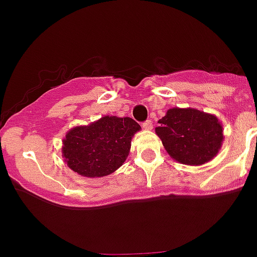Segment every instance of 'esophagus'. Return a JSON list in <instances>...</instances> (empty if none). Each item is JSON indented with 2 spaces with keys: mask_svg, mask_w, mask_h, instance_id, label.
<instances>
[{
  "mask_svg": "<svg viewBox=\"0 0 257 257\" xmlns=\"http://www.w3.org/2000/svg\"><path fill=\"white\" fill-rule=\"evenodd\" d=\"M142 128H144L145 131H150V129L153 128V122H151V120H146V121L142 122Z\"/></svg>",
  "mask_w": 257,
  "mask_h": 257,
  "instance_id": "esophagus-1",
  "label": "esophagus"
}]
</instances>
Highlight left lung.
<instances>
[{
	"mask_svg": "<svg viewBox=\"0 0 257 257\" xmlns=\"http://www.w3.org/2000/svg\"><path fill=\"white\" fill-rule=\"evenodd\" d=\"M155 128L167 153L177 162L200 166L221 147L222 126L217 117L194 108H171Z\"/></svg>",
	"mask_w": 257,
	"mask_h": 257,
	"instance_id": "obj_1",
	"label": "left lung"
}]
</instances>
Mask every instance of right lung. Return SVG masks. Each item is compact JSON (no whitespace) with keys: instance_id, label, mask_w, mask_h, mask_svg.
Listing matches in <instances>:
<instances>
[{"instance_id":"1","label":"right lung","mask_w":257,"mask_h":257,"mask_svg":"<svg viewBox=\"0 0 257 257\" xmlns=\"http://www.w3.org/2000/svg\"><path fill=\"white\" fill-rule=\"evenodd\" d=\"M141 129L131 117L104 116L88 126H76L63 140L67 166L85 177H103L121 167L132 137Z\"/></svg>"}]
</instances>
